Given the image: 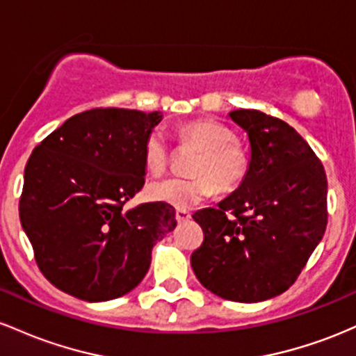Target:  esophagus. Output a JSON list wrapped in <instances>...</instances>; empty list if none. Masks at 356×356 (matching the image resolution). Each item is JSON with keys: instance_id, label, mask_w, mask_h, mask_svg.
Here are the masks:
<instances>
[{"instance_id": "1", "label": "esophagus", "mask_w": 356, "mask_h": 356, "mask_svg": "<svg viewBox=\"0 0 356 356\" xmlns=\"http://www.w3.org/2000/svg\"><path fill=\"white\" fill-rule=\"evenodd\" d=\"M191 218V213L188 210H183V209H179V210H177V220L179 222V223H183V222H188Z\"/></svg>"}]
</instances>
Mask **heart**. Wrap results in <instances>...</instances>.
<instances>
[{
	"instance_id": "1",
	"label": "heart",
	"mask_w": 356,
	"mask_h": 356,
	"mask_svg": "<svg viewBox=\"0 0 356 356\" xmlns=\"http://www.w3.org/2000/svg\"><path fill=\"white\" fill-rule=\"evenodd\" d=\"M178 139L181 145H191L198 149L190 166L193 177L149 183L147 198L185 210L211 197L215 188L220 193H230L242 185L249 173L250 158L230 127L211 119H198L179 127ZM143 161L153 175L166 170L170 146L161 131L154 129L146 136Z\"/></svg>"
}]
</instances>
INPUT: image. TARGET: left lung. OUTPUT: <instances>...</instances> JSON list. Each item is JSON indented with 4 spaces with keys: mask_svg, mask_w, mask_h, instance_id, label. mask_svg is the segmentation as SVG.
<instances>
[{
    "mask_svg": "<svg viewBox=\"0 0 356 356\" xmlns=\"http://www.w3.org/2000/svg\"><path fill=\"white\" fill-rule=\"evenodd\" d=\"M247 131L250 166L215 209L195 211L203 242L191 267L207 289L257 302L294 284L328 223L325 168L294 127L255 109L230 113Z\"/></svg>",
    "mask_w": 356,
    "mask_h": 356,
    "instance_id": "left-lung-1",
    "label": "left lung"
}]
</instances>
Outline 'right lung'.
<instances>
[{"instance_id": "1", "label": "right lung", "mask_w": 356, "mask_h": 356, "mask_svg": "<svg viewBox=\"0 0 356 356\" xmlns=\"http://www.w3.org/2000/svg\"><path fill=\"white\" fill-rule=\"evenodd\" d=\"M161 118L118 107L83 111L28 158L19 220L38 269L63 293L83 301L129 293L149 269L154 243L177 227L166 203L122 210L145 185L143 145Z\"/></svg>"}]
</instances>
